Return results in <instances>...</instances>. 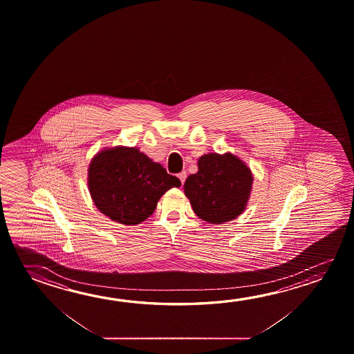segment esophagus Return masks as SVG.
<instances>
[{
  "label": "esophagus",
  "instance_id": "esophagus-1",
  "mask_svg": "<svg viewBox=\"0 0 354 354\" xmlns=\"http://www.w3.org/2000/svg\"><path fill=\"white\" fill-rule=\"evenodd\" d=\"M178 178H179L180 181H181V184H184L186 180V171H181L178 174Z\"/></svg>",
  "mask_w": 354,
  "mask_h": 354
}]
</instances>
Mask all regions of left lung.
Returning a JSON list of instances; mask_svg holds the SVG:
<instances>
[{"label":"left lung","instance_id":"left-lung-1","mask_svg":"<svg viewBox=\"0 0 354 354\" xmlns=\"http://www.w3.org/2000/svg\"><path fill=\"white\" fill-rule=\"evenodd\" d=\"M197 165L198 171L184 184L194 212L214 225L234 220L250 198L253 175L248 167L230 153L205 154Z\"/></svg>","mask_w":354,"mask_h":354}]
</instances>
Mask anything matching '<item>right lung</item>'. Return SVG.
Returning <instances> with one entry per match:
<instances>
[{"mask_svg":"<svg viewBox=\"0 0 354 354\" xmlns=\"http://www.w3.org/2000/svg\"><path fill=\"white\" fill-rule=\"evenodd\" d=\"M180 180L137 148L99 153L88 168V189L96 207L111 220L133 226L147 220L158 200Z\"/></svg>","mask_w":354,"mask_h":354,"instance_id":"add662e5","label":"right lung"}]
</instances>
